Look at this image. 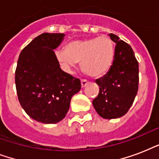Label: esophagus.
<instances>
[{
	"instance_id": "obj_1",
	"label": "esophagus",
	"mask_w": 159,
	"mask_h": 159,
	"mask_svg": "<svg viewBox=\"0 0 159 159\" xmlns=\"http://www.w3.org/2000/svg\"><path fill=\"white\" fill-rule=\"evenodd\" d=\"M81 84H82V88H84V87H86L87 86L88 82H87V80H82V81H81Z\"/></svg>"
}]
</instances>
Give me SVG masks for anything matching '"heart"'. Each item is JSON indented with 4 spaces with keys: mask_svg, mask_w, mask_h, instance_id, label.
Segmentation results:
<instances>
[{
    "mask_svg": "<svg viewBox=\"0 0 159 159\" xmlns=\"http://www.w3.org/2000/svg\"><path fill=\"white\" fill-rule=\"evenodd\" d=\"M62 67L71 71L76 63L81 62V68L87 76L99 78L107 73L113 63L115 47L107 36L77 39L65 46V49L55 53Z\"/></svg>",
    "mask_w": 159,
    "mask_h": 159,
    "instance_id": "heart-1",
    "label": "heart"
}]
</instances>
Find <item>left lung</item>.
Masks as SVG:
<instances>
[{
    "instance_id": "8db88e82",
    "label": "left lung",
    "mask_w": 159,
    "mask_h": 159,
    "mask_svg": "<svg viewBox=\"0 0 159 159\" xmlns=\"http://www.w3.org/2000/svg\"><path fill=\"white\" fill-rule=\"evenodd\" d=\"M116 43L113 63L107 73L96 80L99 94L92 102L95 110L104 119H116L128 112L139 87V63L130 45L118 36L109 34Z\"/></svg>"
}]
</instances>
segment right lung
Returning <instances> with one entry per match:
<instances>
[{"instance_id":"right-lung-1","label":"right lung","mask_w":159,"mask_h":159,"mask_svg":"<svg viewBox=\"0 0 159 159\" xmlns=\"http://www.w3.org/2000/svg\"><path fill=\"white\" fill-rule=\"evenodd\" d=\"M64 34L43 33L34 39L19 57L16 87L19 102L26 114L43 124H55L64 118L81 82L60 68L54 49Z\"/></svg>"}]
</instances>
